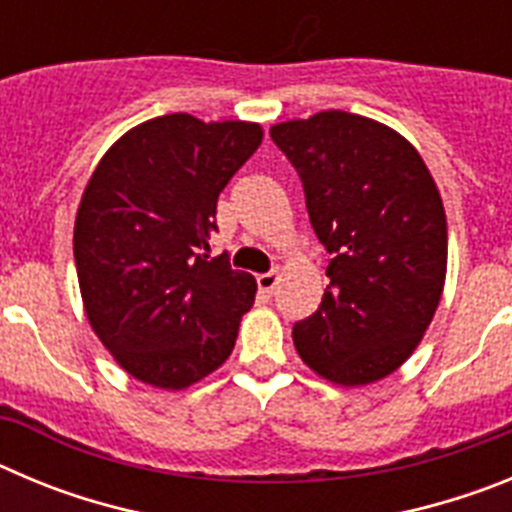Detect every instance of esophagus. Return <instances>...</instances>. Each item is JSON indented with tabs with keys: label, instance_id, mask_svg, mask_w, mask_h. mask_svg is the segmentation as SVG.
<instances>
[{
	"label": "esophagus",
	"instance_id": "obj_1",
	"mask_svg": "<svg viewBox=\"0 0 512 512\" xmlns=\"http://www.w3.org/2000/svg\"><path fill=\"white\" fill-rule=\"evenodd\" d=\"M256 284H259V289L264 292V295H274V289H277V284H279V274L277 271H266V274H259V277H256Z\"/></svg>",
	"mask_w": 512,
	"mask_h": 512
}]
</instances>
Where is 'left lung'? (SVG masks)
Listing matches in <instances>:
<instances>
[{
	"label": "left lung",
	"mask_w": 512,
	"mask_h": 512,
	"mask_svg": "<svg viewBox=\"0 0 512 512\" xmlns=\"http://www.w3.org/2000/svg\"><path fill=\"white\" fill-rule=\"evenodd\" d=\"M305 189L330 253V284L292 328L320 377L356 387L387 377L431 325L446 279V212L431 171L382 122L328 110L269 130Z\"/></svg>",
	"instance_id": "8db88e82"
}]
</instances>
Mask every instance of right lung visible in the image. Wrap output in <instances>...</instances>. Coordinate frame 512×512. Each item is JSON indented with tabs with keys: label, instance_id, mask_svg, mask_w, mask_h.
<instances>
[{
	"label": "right lung",
	"instance_id": "1",
	"mask_svg": "<svg viewBox=\"0 0 512 512\" xmlns=\"http://www.w3.org/2000/svg\"><path fill=\"white\" fill-rule=\"evenodd\" d=\"M256 122L156 117L104 153L81 197L74 259L99 341L140 382L184 390L230 356L256 279L210 259L217 197L259 148Z\"/></svg>",
	"mask_w": 512,
	"mask_h": 512
}]
</instances>
